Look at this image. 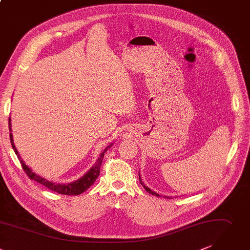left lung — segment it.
Segmentation results:
<instances>
[{"label":"left lung","instance_id":"1","mask_svg":"<svg viewBox=\"0 0 250 250\" xmlns=\"http://www.w3.org/2000/svg\"><path fill=\"white\" fill-rule=\"evenodd\" d=\"M139 179H140V183H141V185H143V187L145 188V190L147 192V193H149V194H152V195H154V196H157V197H160V195L158 194V193H156V192H154L153 190H151L149 189L148 187H146L145 184H144V182L142 181V179H141V177H140V174H139ZM167 198H170V197H167Z\"/></svg>","mask_w":250,"mask_h":250}]
</instances>
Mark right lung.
Instances as JSON below:
<instances>
[{
    "instance_id": "1",
    "label": "right lung",
    "mask_w": 250,
    "mask_h": 250,
    "mask_svg": "<svg viewBox=\"0 0 250 250\" xmlns=\"http://www.w3.org/2000/svg\"><path fill=\"white\" fill-rule=\"evenodd\" d=\"M9 129H10V132H12V124H11V117L9 118ZM10 139H11V144H12V146L14 148V151L23 168V170L25 171V173L28 175V177L32 180H35L37 181L38 183L46 186L48 189L52 190L54 192H57L59 194H64V195H69V196H75V195H79V194H82L83 192H84L85 190H87L93 183L94 181L96 180V178L98 177L99 175V171H101V167H102V164H103V160H104V154L105 152L107 151V147H109L110 146H112V144L110 146H108L104 151L102 153V155L99 156V158L97 159L96 163L93 165V167L83 175L82 176L80 179L76 180V181H73L71 183H67V184H56L54 182H51V181H48L47 179L35 174L34 172H32V170L24 164V162L22 161V159L21 158L18 149L15 146V143H14V139H13V134L10 133Z\"/></svg>"
}]
</instances>
